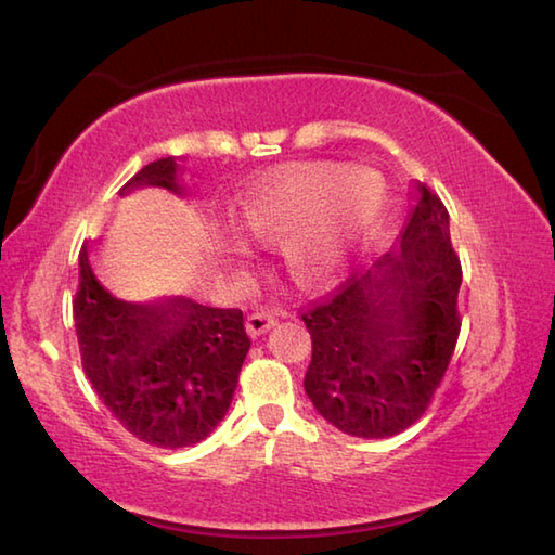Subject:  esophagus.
Instances as JSON below:
<instances>
[{
  "instance_id": "1",
  "label": "esophagus",
  "mask_w": 555,
  "mask_h": 555,
  "mask_svg": "<svg viewBox=\"0 0 555 555\" xmlns=\"http://www.w3.org/2000/svg\"><path fill=\"white\" fill-rule=\"evenodd\" d=\"M276 324V314L269 312V310H257L247 318V334L253 336V339H257V336L267 334L271 327Z\"/></svg>"
}]
</instances>
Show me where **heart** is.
Returning a JSON list of instances; mask_svg holds the SVG:
<instances>
[{
    "instance_id": "heart-1",
    "label": "heart",
    "mask_w": 555,
    "mask_h": 555,
    "mask_svg": "<svg viewBox=\"0 0 555 555\" xmlns=\"http://www.w3.org/2000/svg\"><path fill=\"white\" fill-rule=\"evenodd\" d=\"M383 180L363 168L314 166L257 184L233 209V223L259 243H281L291 276L330 284L377 221Z\"/></svg>"
}]
</instances>
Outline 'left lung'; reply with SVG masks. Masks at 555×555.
<instances>
[{
    "label": "left lung",
    "mask_w": 555,
    "mask_h": 555,
    "mask_svg": "<svg viewBox=\"0 0 555 555\" xmlns=\"http://www.w3.org/2000/svg\"><path fill=\"white\" fill-rule=\"evenodd\" d=\"M460 286L448 209L416 182L392 253L300 314L312 336L302 385L318 414L365 440L416 423L457 344Z\"/></svg>",
    "instance_id": "1"
}]
</instances>
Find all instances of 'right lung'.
Instances as JSON below:
<instances>
[{"mask_svg":"<svg viewBox=\"0 0 555 555\" xmlns=\"http://www.w3.org/2000/svg\"><path fill=\"white\" fill-rule=\"evenodd\" d=\"M178 158H158L129 180L182 197ZM79 253L74 324L81 365L95 395L141 442L178 450L197 444L223 421L249 351L243 312L172 296L129 302L113 296Z\"/></svg>","mask_w":555,"mask_h":555,"instance_id":"right-lung-1","label":"right lung"}]
</instances>
